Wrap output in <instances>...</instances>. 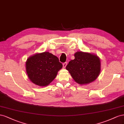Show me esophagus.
Listing matches in <instances>:
<instances>
[{"mask_svg": "<svg viewBox=\"0 0 124 124\" xmlns=\"http://www.w3.org/2000/svg\"><path fill=\"white\" fill-rule=\"evenodd\" d=\"M66 65H67V62H65V63H64L63 64V68H65V67L66 66Z\"/></svg>", "mask_w": 124, "mask_h": 124, "instance_id": "obj_1", "label": "esophagus"}]
</instances>
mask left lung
<instances>
[{"label":"left lung","instance_id":"1","mask_svg":"<svg viewBox=\"0 0 124 124\" xmlns=\"http://www.w3.org/2000/svg\"><path fill=\"white\" fill-rule=\"evenodd\" d=\"M75 59L70 61L66 69L74 80L80 85L93 82L99 75L101 62L99 56L93 54L77 51Z\"/></svg>","mask_w":124,"mask_h":124}]
</instances>
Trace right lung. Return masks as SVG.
Segmentation results:
<instances>
[{
  "instance_id": "1",
  "label": "right lung",
  "mask_w": 124,
  "mask_h": 124,
  "mask_svg": "<svg viewBox=\"0 0 124 124\" xmlns=\"http://www.w3.org/2000/svg\"><path fill=\"white\" fill-rule=\"evenodd\" d=\"M62 67L57 56L46 51L30 56L25 63L28 77L33 83L40 87L50 84Z\"/></svg>"
}]
</instances>
